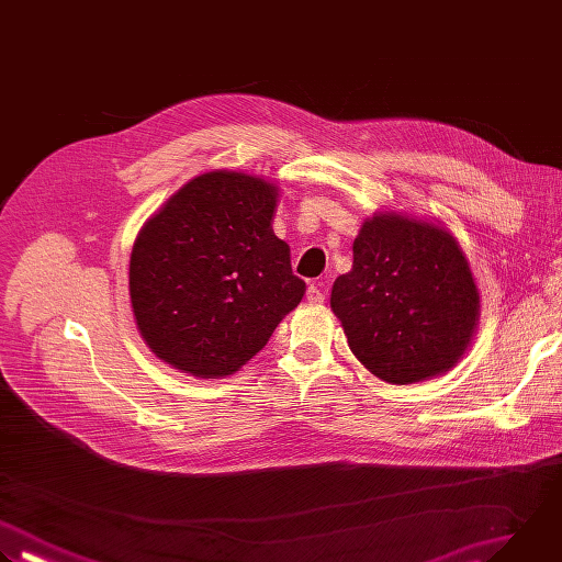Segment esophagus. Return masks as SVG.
<instances>
[{
	"instance_id": "esophagus-1",
	"label": "esophagus",
	"mask_w": 562,
	"mask_h": 562,
	"mask_svg": "<svg viewBox=\"0 0 562 562\" xmlns=\"http://www.w3.org/2000/svg\"><path fill=\"white\" fill-rule=\"evenodd\" d=\"M307 301L310 303H323L325 301V292H323V283H310V288H307Z\"/></svg>"
}]
</instances>
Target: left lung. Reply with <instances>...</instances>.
<instances>
[{"label":"left lung","mask_w":562,"mask_h":562,"mask_svg":"<svg viewBox=\"0 0 562 562\" xmlns=\"http://www.w3.org/2000/svg\"><path fill=\"white\" fill-rule=\"evenodd\" d=\"M329 303L353 356L391 384L450 371L479 323V290L457 239L402 213L362 224Z\"/></svg>","instance_id":"left-lung-1"}]
</instances>
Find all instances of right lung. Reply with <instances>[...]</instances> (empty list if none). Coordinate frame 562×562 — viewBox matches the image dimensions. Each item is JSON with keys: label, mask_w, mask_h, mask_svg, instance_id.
I'll return each mask as SVG.
<instances>
[{"label": "right lung", "mask_w": 562, "mask_h": 562, "mask_svg": "<svg viewBox=\"0 0 562 562\" xmlns=\"http://www.w3.org/2000/svg\"><path fill=\"white\" fill-rule=\"evenodd\" d=\"M279 189L209 171L143 226L130 259L138 331L167 364L224 378L266 347L305 294L290 246L272 231Z\"/></svg>", "instance_id": "right-lung-1"}]
</instances>
